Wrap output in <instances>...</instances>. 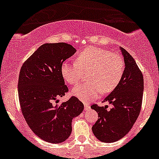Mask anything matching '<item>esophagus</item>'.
<instances>
[{
  "mask_svg": "<svg viewBox=\"0 0 159 159\" xmlns=\"http://www.w3.org/2000/svg\"><path fill=\"white\" fill-rule=\"evenodd\" d=\"M90 109V105L88 103H84V110L85 111H88Z\"/></svg>",
  "mask_w": 159,
  "mask_h": 159,
  "instance_id": "obj_1",
  "label": "esophagus"
}]
</instances>
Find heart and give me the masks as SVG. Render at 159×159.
<instances>
[{
  "mask_svg": "<svg viewBox=\"0 0 159 159\" xmlns=\"http://www.w3.org/2000/svg\"><path fill=\"white\" fill-rule=\"evenodd\" d=\"M124 61L120 55L99 48L90 47L81 52L76 63L65 61L61 65V74L71 86L78 84L84 73L89 72V83L79 84L71 94L80 100L89 102L101 93L108 94L120 83L124 72Z\"/></svg>",
  "mask_w": 159,
  "mask_h": 159,
  "instance_id": "1",
  "label": "heart"
}]
</instances>
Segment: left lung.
Returning a JSON list of instances; mask_svg holds the SVG:
<instances>
[{
	"mask_svg": "<svg viewBox=\"0 0 159 159\" xmlns=\"http://www.w3.org/2000/svg\"><path fill=\"white\" fill-rule=\"evenodd\" d=\"M124 57L125 69L118 86L103 101L112 105L91 106L97 111L99 119L92 126L94 135L103 143H113L121 139L132 128L139 116L143 102V75L134 58L121 48Z\"/></svg>",
	"mask_w": 159,
	"mask_h": 159,
	"instance_id": "1",
	"label": "left lung"
}]
</instances>
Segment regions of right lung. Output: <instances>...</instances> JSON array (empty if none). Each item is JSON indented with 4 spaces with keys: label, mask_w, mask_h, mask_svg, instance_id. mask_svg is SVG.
Returning a JSON list of instances; mask_svg holds the SVG:
<instances>
[{
    "label": "right lung",
    "mask_w": 159,
    "mask_h": 159,
    "mask_svg": "<svg viewBox=\"0 0 159 159\" xmlns=\"http://www.w3.org/2000/svg\"><path fill=\"white\" fill-rule=\"evenodd\" d=\"M76 52L67 43H44L21 66L18 96L25 121L43 141L64 142L71 133V121L84 110L75 96L58 104L68 92L61 65Z\"/></svg>",
    "instance_id": "1"
}]
</instances>
